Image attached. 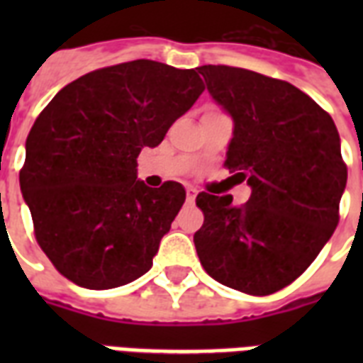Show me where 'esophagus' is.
<instances>
[{
    "instance_id": "1",
    "label": "esophagus",
    "mask_w": 363,
    "mask_h": 363,
    "mask_svg": "<svg viewBox=\"0 0 363 363\" xmlns=\"http://www.w3.org/2000/svg\"><path fill=\"white\" fill-rule=\"evenodd\" d=\"M196 196H198V190H196V188H188V190H186V201H188V203H194V201H196Z\"/></svg>"
}]
</instances>
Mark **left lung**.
Returning a JSON list of instances; mask_svg holds the SVG:
<instances>
[{"label": "left lung", "instance_id": "1", "mask_svg": "<svg viewBox=\"0 0 363 363\" xmlns=\"http://www.w3.org/2000/svg\"><path fill=\"white\" fill-rule=\"evenodd\" d=\"M207 90L233 118L226 165L252 194L201 192L194 233L203 269L239 292L269 296L303 273L339 222L347 165L332 116L286 81L230 65H201Z\"/></svg>", "mask_w": 363, "mask_h": 363}]
</instances>
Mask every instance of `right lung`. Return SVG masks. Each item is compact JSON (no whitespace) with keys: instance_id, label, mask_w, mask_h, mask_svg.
<instances>
[{"instance_id":"right-lung-1","label":"right lung","mask_w":363,"mask_h":363,"mask_svg":"<svg viewBox=\"0 0 363 363\" xmlns=\"http://www.w3.org/2000/svg\"><path fill=\"white\" fill-rule=\"evenodd\" d=\"M205 90L196 69L133 60L79 77L37 116L20 190L35 239L71 282L107 290L152 267L186 192L137 179L143 147H158Z\"/></svg>"}]
</instances>
